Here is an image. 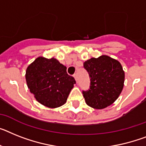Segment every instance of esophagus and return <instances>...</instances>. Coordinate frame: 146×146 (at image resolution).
Here are the masks:
<instances>
[{
  "label": "esophagus",
  "mask_w": 146,
  "mask_h": 146,
  "mask_svg": "<svg viewBox=\"0 0 146 146\" xmlns=\"http://www.w3.org/2000/svg\"><path fill=\"white\" fill-rule=\"evenodd\" d=\"M73 77H74V78H75L76 81V82H77V80H78V76H77L76 73H75V74H74V75H73Z\"/></svg>",
  "instance_id": "obj_1"
}]
</instances>
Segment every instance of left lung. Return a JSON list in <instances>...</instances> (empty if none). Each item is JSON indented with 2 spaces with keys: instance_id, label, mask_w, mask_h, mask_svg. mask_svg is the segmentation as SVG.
<instances>
[{
  "instance_id": "8db88e82",
  "label": "left lung",
  "mask_w": 146,
  "mask_h": 146,
  "mask_svg": "<svg viewBox=\"0 0 146 146\" xmlns=\"http://www.w3.org/2000/svg\"><path fill=\"white\" fill-rule=\"evenodd\" d=\"M84 68L90 76V88L83 90L87 105L103 109L113 104L124 86L125 73L121 64L108 56L91 58L84 62Z\"/></svg>"
}]
</instances>
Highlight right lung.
I'll return each mask as SVG.
<instances>
[{"label":"right lung","instance_id":"right-lung-1","mask_svg":"<svg viewBox=\"0 0 146 146\" xmlns=\"http://www.w3.org/2000/svg\"><path fill=\"white\" fill-rule=\"evenodd\" d=\"M25 76L36 100L50 108L65 103L76 84L75 79L67 74V67L54 58H37L28 66Z\"/></svg>","mask_w":146,"mask_h":146}]
</instances>
